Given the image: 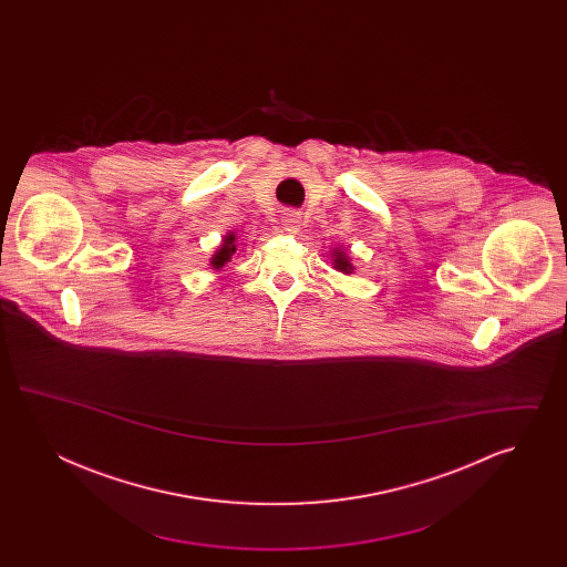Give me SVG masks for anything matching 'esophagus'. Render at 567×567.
<instances>
[{
	"label": "esophagus",
	"instance_id": "1",
	"mask_svg": "<svg viewBox=\"0 0 567 567\" xmlns=\"http://www.w3.org/2000/svg\"><path fill=\"white\" fill-rule=\"evenodd\" d=\"M282 229L287 234H299V229H301V216H299V213H296V210L285 213V216H282Z\"/></svg>",
	"mask_w": 567,
	"mask_h": 567
}]
</instances>
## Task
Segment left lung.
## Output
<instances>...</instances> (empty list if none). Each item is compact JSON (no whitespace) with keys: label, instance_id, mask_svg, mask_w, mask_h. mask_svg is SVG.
<instances>
[{"label":"left lung","instance_id":"1","mask_svg":"<svg viewBox=\"0 0 567 567\" xmlns=\"http://www.w3.org/2000/svg\"><path fill=\"white\" fill-rule=\"evenodd\" d=\"M331 261H333V268L342 271V274H352L354 266L351 264V257L347 252V248L342 244H338L336 248H331Z\"/></svg>","mask_w":567,"mask_h":567}]
</instances>
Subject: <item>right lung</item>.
<instances>
[{
    "instance_id": "obj_1",
    "label": "right lung",
    "mask_w": 567,
    "mask_h": 567,
    "mask_svg": "<svg viewBox=\"0 0 567 567\" xmlns=\"http://www.w3.org/2000/svg\"><path fill=\"white\" fill-rule=\"evenodd\" d=\"M236 250H238V246H236V234L229 231L227 236H223V243L216 248L215 255L210 257V268L220 270L227 261H231V257L236 255Z\"/></svg>"
}]
</instances>
